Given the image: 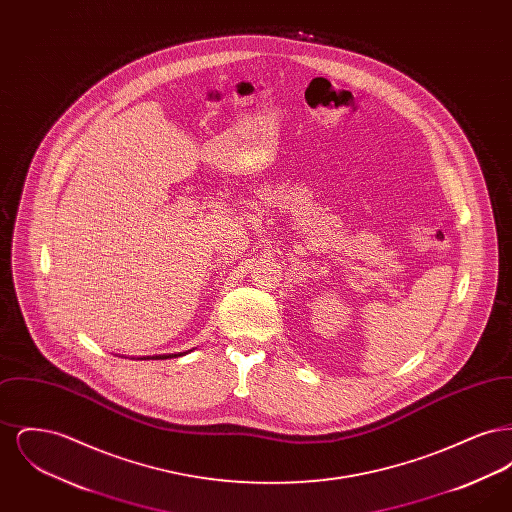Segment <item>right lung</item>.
I'll return each mask as SVG.
<instances>
[{"label":"right lung","instance_id":"right-lung-1","mask_svg":"<svg viewBox=\"0 0 512 512\" xmlns=\"http://www.w3.org/2000/svg\"><path fill=\"white\" fill-rule=\"evenodd\" d=\"M190 351H192V349H190ZM190 351H184V353H169V355H153V357H151V355H149V357H140V361H146V359H155V361H157V359H169V357H182V355H186V353H190Z\"/></svg>","mask_w":512,"mask_h":512}]
</instances>
